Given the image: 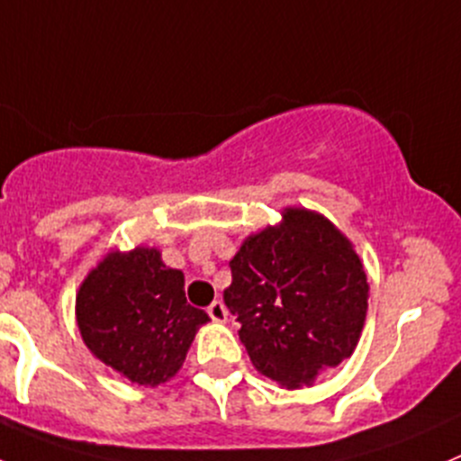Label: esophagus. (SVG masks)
<instances>
[{
    "instance_id": "obj_1",
    "label": "esophagus",
    "mask_w": 461,
    "mask_h": 461,
    "mask_svg": "<svg viewBox=\"0 0 461 461\" xmlns=\"http://www.w3.org/2000/svg\"><path fill=\"white\" fill-rule=\"evenodd\" d=\"M205 312H208V317L212 319V321H226V317H228L226 305H223L221 301H212V303L208 305V310H205Z\"/></svg>"
}]
</instances>
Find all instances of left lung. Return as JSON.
<instances>
[{"label":"left lung","instance_id":"1","mask_svg":"<svg viewBox=\"0 0 461 461\" xmlns=\"http://www.w3.org/2000/svg\"><path fill=\"white\" fill-rule=\"evenodd\" d=\"M228 312L253 366L287 387L350 357L366 319L365 267L321 214L285 210V221L251 235L230 260Z\"/></svg>","mask_w":461,"mask_h":461}]
</instances>
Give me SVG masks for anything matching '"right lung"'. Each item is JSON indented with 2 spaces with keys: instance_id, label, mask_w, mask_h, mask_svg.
I'll list each match as a JSON object with an SVG mask.
<instances>
[{
  "instance_id": "right-lung-1",
  "label": "right lung",
  "mask_w": 461,
  "mask_h": 461,
  "mask_svg": "<svg viewBox=\"0 0 461 461\" xmlns=\"http://www.w3.org/2000/svg\"><path fill=\"white\" fill-rule=\"evenodd\" d=\"M83 341L96 357L138 384L167 383L183 366L208 314L185 299V276L162 265L156 249L111 253L77 296Z\"/></svg>"
}]
</instances>
